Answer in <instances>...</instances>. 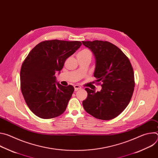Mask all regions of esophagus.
Masks as SVG:
<instances>
[{
  "label": "esophagus",
  "instance_id": "34e87169",
  "mask_svg": "<svg viewBox=\"0 0 158 158\" xmlns=\"http://www.w3.org/2000/svg\"><path fill=\"white\" fill-rule=\"evenodd\" d=\"M81 89V87L79 86V85H74V90H75V91H78V90H79V89Z\"/></svg>",
  "mask_w": 158,
  "mask_h": 158
}]
</instances>
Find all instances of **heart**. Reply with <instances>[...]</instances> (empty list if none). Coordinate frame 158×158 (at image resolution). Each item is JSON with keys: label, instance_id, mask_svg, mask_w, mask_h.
<instances>
[{"label": "heart", "instance_id": "b5f03b06", "mask_svg": "<svg viewBox=\"0 0 158 158\" xmlns=\"http://www.w3.org/2000/svg\"><path fill=\"white\" fill-rule=\"evenodd\" d=\"M77 55H88V56H91V53L89 51L87 50V49H84L81 51V52H79Z\"/></svg>", "mask_w": 158, "mask_h": 158}]
</instances>
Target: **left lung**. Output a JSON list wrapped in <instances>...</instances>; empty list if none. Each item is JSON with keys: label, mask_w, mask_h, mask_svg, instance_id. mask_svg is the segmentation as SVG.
I'll use <instances>...</instances> for the list:
<instances>
[{"label": "left lung", "mask_w": 158, "mask_h": 158, "mask_svg": "<svg viewBox=\"0 0 158 158\" xmlns=\"http://www.w3.org/2000/svg\"><path fill=\"white\" fill-rule=\"evenodd\" d=\"M93 52L96 59L94 76L102 89L96 93L85 88L87 99L82 101L85 110L101 120L119 116L129 104L135 82L132 65L128 57L113 44L107 41H82Z\"/></svg>", "instance_id": "1"}]
</instances>
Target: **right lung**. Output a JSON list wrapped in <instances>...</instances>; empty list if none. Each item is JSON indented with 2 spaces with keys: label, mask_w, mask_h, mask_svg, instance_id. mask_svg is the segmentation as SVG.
<instances>
[{
  "label": "right lung",
  "mask_w": 158,
  "mask_h": 158,
  "mask_svg": "<svg viewBox=\"0 0 158 158\" xmlns=\"http://www.w3.org/2000/svg\"><path fill=\"white\" fill-rule=\"evenodd\" d=\"M82 45L79 41L45 40L35 46L22 63L20 79L29 108L42 119L61 115L74 91L73 85L56 83L55 74Z\"/></svg>",
  "instance_id": "right-lung-1"
}]
</instances>
